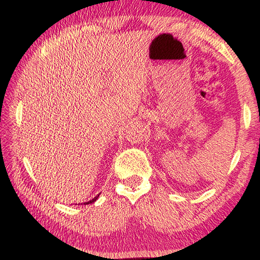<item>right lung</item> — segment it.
I'll use <instances>...</instances> for the list:
<instances>
[{
	"label": "right lung",
	"mask_w": 260,
	"mask_h": 260,
	"mask_svg": "<svg viewBox=\"0 0 260 260\" xmlns=\"http://www.w3.org/2000/svg\"><path fill=\"white\" fill-rule=\"evenodd\" d=\"M98 197H100V194H98V196H96V197H94L92 200H90V201H88V203H84V204H91V203H94V201H96V200H97V198H98Z\"/></svg>",
	"instance_id": "obj_1"
}]
</instances>
